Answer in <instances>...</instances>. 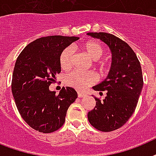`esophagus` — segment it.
Instances as JSON below:
<instances>
[{
    "label": "esophagus",
    "instance_id": "34e87169",
    "mask_svg": "<svg viewBox=\"0 0 156 156\" xmlns=\"http://www.w3.org/2000/svg\"><path fill=\"white\" fill-rule=\"evenodd\" d=\"M86 96V94H83V93H78V98H84Z\"/></svg>",
    "mask_w": 156,
    "mask_h": 156
}]
</instances>
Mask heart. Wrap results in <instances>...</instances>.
Returning <instances> with one entry per match:
<instances>
[{"label":"heart","mask_w":156,"mask_h":156,"mask_svg":"<svg viewBox=\"0 0 156 156\" xmlns=\"http://www.w3.org/2000/svg\"><path fill=\"white\" fill-rule=\"evenodd\" d=\"M82 49L92 60H96L95 65L101 69L107 66L106 62L98 60L104 54V48L99 41H89L82 45ZM74 49L72 46L66 47L62 51L59 57V62L62 68H68L72 66L74 58ZM96 80V76L92 72H83L80 70H74L67 73L65 76V82L67 85L72 86L78 90H83L88 85L93 84Z\"/></svg>","instance_id":"heart-1"}]
</instances>
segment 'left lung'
<instances>
[{"instance_id":"obj_1","label":"left lung","mask_w":156,"mask_h":156,"mask_svg":"<svg viewBox=\"0 0 156 156\" xmlns=\"http://www.w3.org/2000/svg\"><path fill=\"white\" fill-rule=\"evenodd\" d=\"M94 38L107 44L112 54V65L107 78L93 87L95 91H106L102 101L95 98L96 106L88 113L92 126L102 132L122 127L133 114L143 86L142 67L130 46L114 35L89 32Z\"/></svg>"}]
</instances>
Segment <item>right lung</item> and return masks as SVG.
I'll list each match as a JSON object with an SVG mask.
<instances>
[{
  "label": "right lung",
  "mask_w": 156,
  "mask_h": 156,
  "mask_svg": "<svg viewBox=\"0 0 156 156\" xmlns=\"http://www.w3.org/2000/svg\"><path fill=\"white\" fill-rule=\"evenodd\" d=\"M77 40L79 37H41L27 44L17 58L12 94L22 118L38 132L49 133L60 129L68 107L77 98L73 88L63 87L58 95L49 88L61 72L62 51Z\"/></svg>",
  "instance_id": "add662e5"
}]
</instances>
